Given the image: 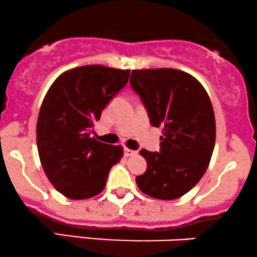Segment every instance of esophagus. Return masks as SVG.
<instances>
[{
    "label": "esophagus",
    "instance_id": "obj_1",
    "mask_svg": "<svg viewBox=\"0 0 257 257\" xmlns=\"http://www.w3.org/2000/svg\"><path fill=\"white\" fill-rule=\"evenodd\" d=\"M137 153H138L137 151L128 149V147H125V149H124V155L126 156V157H131V156H135V155H137Z\"/></svg>",
    "mask_w": 257,
    "mask_h": 257
}]
</instances>
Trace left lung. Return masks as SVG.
Returning a JSON list of instances; mask_svg holds the SVG:
<instances>
[{
  "label": "left lung",
  "instance_id": "obj_1",
  "mask_svg": "<svg viewBox=\"0 0 257 257\" xmlns=\"http://www.w3.org/2000/svg\"><path fill=\"white\" fill-rule=\"evenodd\" d=\"M131 85L153 126H163L161 151L143 149L147 169L137 176L141 192L157 199L182 197L210 163L216 137L213 105L202 83L175 69L133 70Z\"/></svg>",
  "mask_w": 257,
  "mask_h": 257
}]
</instances>
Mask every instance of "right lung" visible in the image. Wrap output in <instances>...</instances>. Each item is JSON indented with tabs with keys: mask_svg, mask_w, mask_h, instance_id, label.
Segmentation results:
<instances>
[{
	"mask_svg": "<svg viewBox=\"0 0 257 257\" xmlns=\"http://www.w3.org/2000/svg\"><path fill=\"white\" fill-rule=\"evenodd\" d=\"M129 70L85 65L53 82L38 113L37 149L47 178L70 199H87L105 188L123 147L98 141L94 123L128 82Z\"/></svg>",
	"mask_w": 257,
	"mask_h": 257,
	"instance_id": "right-lung-1",
	"label": "right lung"
}]
</instances>
